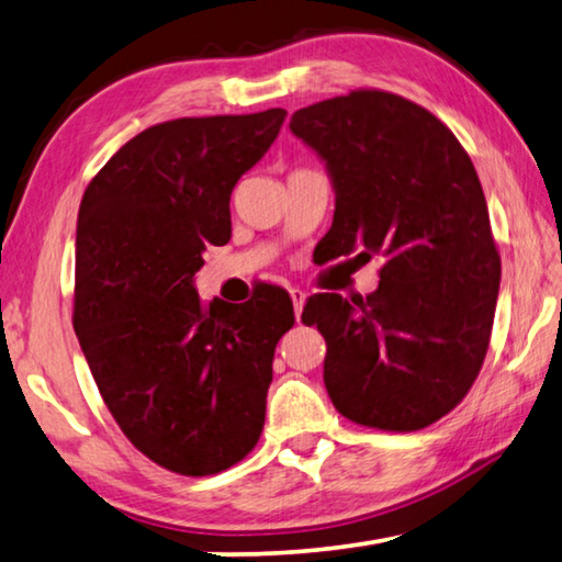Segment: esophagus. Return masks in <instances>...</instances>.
Returning <instances> with one entry per match:
<instances>
[{
    "instance_id": "obj_1",
    "label": "esophagus",
    "mask_w": 562,
    "mask_h": 562,
    "mask_svg": "<svg viewBox=\"0 0 562 562\" xmlns=\"http://www.w3.org/2000/svg\"><path fill=\"white\" fill-rule=\"evenodd\" d=\"M290 297H292V304H294V317H302V307H304V300H307V292L300 290V288H292L290 290Z\"/></svg>"
}]
</instances>
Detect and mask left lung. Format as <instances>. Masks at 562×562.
Listing matches in <instances>:
<instances>
[{
    "label": "left lung",
    "instance_id": "1",
    "mask_svg": "<svg viewBox=\"0 0 562 562\" xmlns=\"http://www.w3.org/2000/svg\"><path fill=\"white\" fill-rule=\"evenodd\" d=\"M290 128L335 188L329 258L384 262L367 297L304 304L331 404L369 429H424L461 404L488 351L501 255L481 180L446 123L389 91L312 103Z\"/></svg>",
    "mask_w": 562,
    "mask_h": 562
}]
</instances>
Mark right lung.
Returning <instances> with one entry per match:
<instances>
[{"label":"right lung","instance_id":"add662e5","mask_svg":"<svg viewBox=\"0 0 562 562\" xmlns=\"http://www.w3.org/2000/svg\"><path fill=\"white\" fill-rule=\"evenodd\" d=\"M288 111L176 119L131 138L91 178L76 225L74 329L111 416L180 475L231 469L265 424L290 294L198 297L207 245L231 240V193Z\"/></svg>","mask_w":562,"mask_h":562}]
</instances>
